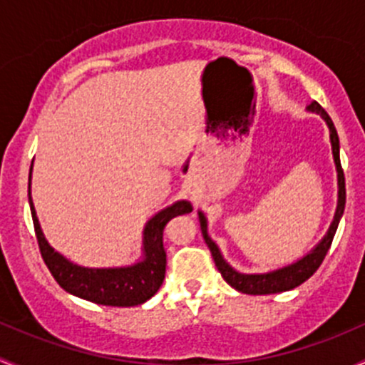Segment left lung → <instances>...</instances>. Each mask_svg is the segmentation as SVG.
<instances>
[{
    "mask_svg": "<svg viewBox=\"0 0 365 365\" xmlns=\"http://www.w3.org/2000/svg\"><path fill=\"white\" fill-rule=\"evenodd\" d=\"M307 108H309L311 112L320 114L322 118L325 119L327 125H329L330 142H332V155H334V161H336V168H337V182H339V202H337L336 216H334V221L332 225H330L325 237H323L322 242L318 244L309 255H306L302 260L295 262V264L283 267V269L274 270V272H269V274H240L237 270L232 269V267L223 260L217 246L209 239L207 221H205L204 214L198 212L202 235H204L205 244H207L210 255H212L214 264H216L217 270H220L221 276H223V279L227 281L232 288H235L237 292H242V294H250V295L279 294V292L292 290V288L299 287V284H302L304 281L309 279V277L317 272L318 267L322 265L327 251L330 250V244H332L334 235H336L337 225H339L341 216H343L344 212V204H346V187H344V174H343V167H341V160H339V137H337L336 126H334L330 115L323 110V107L318 103V101H311Z\"/></svg>",
    "mask_w": 365,
    "mask_h": 365,
    "instance_id": "obj_1",
    "label": "left lung"
}]
</instances>
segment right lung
<instances>
[{
	"label": "right lung",
	"instance_id": "right-lung-1",
	"mask_svg": "<svg viewBox=\"0 0 365 365\" xmlns=\"http://www.w3.org/2000/svg\"><path fill=\"white\" fill-rule=\"evenodd\" d=\"M29 205H31L33 225H35L40 253L59 287L68 294L81 297L89 302L118 307L144 304L160 290L165 279V267H167V253L163 247L165 225L172 217L193 210L190 202L181 200L151 217L144 230V258L138 264L119 267V269H86V267L73 265L48 246L36 220L31 198H29Z\"/></svg>",
	"mask_w": 365,
	"mask_h": 365
}]
</instances>
